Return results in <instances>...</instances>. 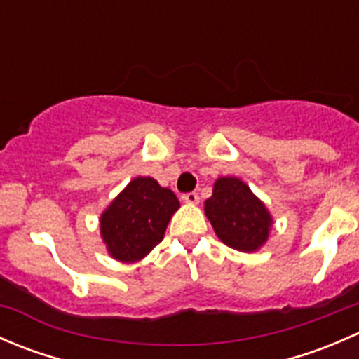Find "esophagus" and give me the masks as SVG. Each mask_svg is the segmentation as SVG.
Returning <instances> with one entry per match:
<instances>
[{"label": "esophagus", "instance_id": "esophagus-1", "mask_svg": "<svg viewBox=\"0 0 359 359\" xmlns=\"http://www.w3.org/2000/svg\"><path fill=\"white\" fill-rule=\"evenodd\" d=\"M182 201L187 203V205H198V201H200V196H198L196 193H187L182 196Z\"/></svg>", "mask_w": 359, "mask_h": 359}]
</instances>
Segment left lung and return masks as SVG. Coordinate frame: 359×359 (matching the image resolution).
<instances>
[{
	"instance_id": "left-lung-1",
	"label": "left lung",
	"mask_w": 359,
	"mask_h": 359,
	"mask_svg": "<svg viewBox=\"0 0 359 359\" xmlns=\"http://www.w3.org/2000/svg\"><path fill=\"white\" fill-rule=\"evenodd\" d=\"M205 215L224 245L245 253L262 248L273 227L267 206L238 177L215 180L212 196L205 201Z\"/></svg>"
}]
</instances>
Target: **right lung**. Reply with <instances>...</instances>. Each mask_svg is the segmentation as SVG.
<instances>
[{
	"mask_svg": "<svg viewBox=\"0 0 359 359\" xmlns=\"http://www.w3.org/2000/svg\"><path fill=\"white\" fill-rule=\"evenodd\" d=\"M180 203L153 177H135L100 213V238L114 260H142L165 236Z\"/></svg>",
	"mask_w": 359,
	"mask_h": 359,
	"instance_id": "add662e5",
	"label": "right lung"
}]
</instances>
